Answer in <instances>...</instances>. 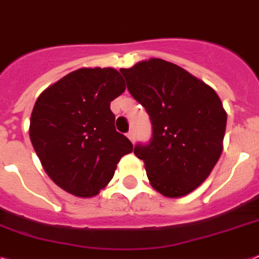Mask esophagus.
Segmentation results:
<instances>
[{
	"label": "esophagus",
	"instance_id": "1",
	"mask_svg": "<svg viewBox=\"0 0 259 259\" xmlns=\"http://www.w3.org/2000/svg\"><path fill=\"white\" fill-rule=\"evenodd\" d=\"M127 138L130 139V140H131L132 143H135V134H134V131H130L127 134Z\"/></svg>",
	"mask_w": 259,
	"mask_h": 259
}]
</instances>
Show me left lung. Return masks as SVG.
Returning <instances> with one entry per match:
<instances>
[{
	"mask_svg": "<svg viewBox=\"0 0 259 259\" xmlns=\"http://www.w3.org/2000/svg\"><path fill=\"white\" fill-rule=\"evenodd\" d=\"M120 72L152 125L151 139L134 148L151 185L166 197L191 193L222 152L226 112L219 95L184 68L157 58Z\"/></svg>",
	"mask_w": 259,
	"mask_h": 259,
	"instance_id": "8db88e82",
	"label": "left lung"
}]
</instances>
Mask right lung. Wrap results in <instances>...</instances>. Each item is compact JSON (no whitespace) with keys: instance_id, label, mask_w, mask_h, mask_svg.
Listing matches in <instances>:
<instances>
[{"instance_id":"obj_1","label":"right lung","mask_w":259,"mask_h":259,"mask_svg":"<svg viewBox=\"0 0 259 259\" xmlns=\"http://www.w3.org/2000/svg\"><path fill=\"white\" fill-rule=\"evenodd\" d=\"M124 80L114 68H79L45 90L34 104L30 140L58 187L93 197L114 177L134 145L115 128L111 102Z\"/></svg>"}]
</instances>
